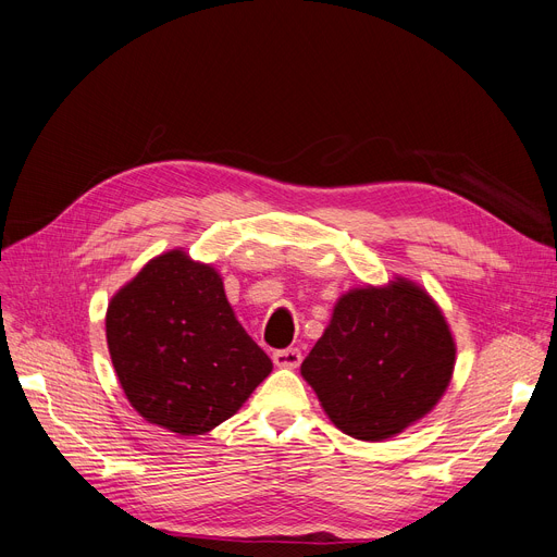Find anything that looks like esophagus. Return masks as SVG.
<instances>
[{
  "label": "esophagus",
  "mask_w": 557,
  "mask_h": 557,
  "mask_svg": "<svg viewBox=\"0 0 557 557\" xmlns=\"http://www.w3.org/2000/svg\"><path fill=\"white\" fill-rule=\"evenodd\" d=\"M274 364L283 369H297L301 364V351L299 349H281L274 354Z\"/></svg>",
  "instance_id": "1"
}]
</instances>
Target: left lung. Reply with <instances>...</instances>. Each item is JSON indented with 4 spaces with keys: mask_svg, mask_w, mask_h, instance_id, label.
Returning <instances> with one entry per match:
<instances>
[{
    "mask_svg": "<svg viewBox=\"0 0 557 557\" xmlns=\"http://www.w3.org/2000/svg\"><path fill=\"white\" fill-rule=\"evenodd\" d=\"M456 369V339L426 287L394 276L344 293L301 362L335 426L362 442H385L426 417Z\"/></svg>",
    "mask_w": 557,
    "mask_h": 557,
    "instance_id": "obj_1",
    "label": "left lung"
}]
</instances>
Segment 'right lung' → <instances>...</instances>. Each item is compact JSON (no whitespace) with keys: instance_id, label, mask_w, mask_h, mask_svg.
I'll list each match as a JSON object with an SVG mask.
<instances>
[{"instance_id":"right-lung-1","label":"right lung","mask_w":557,"mask_h":557,"mask_svg":"<svg viewBox=\"0 0 557 557\" xmlns=\"http://www.w3.org/2000/svg\"><path fill=\"white\" fill-rule=\"evenodd\" d=\"M106 342L128 404L181 437L233 417L274 367L237 322L222 274L183 249L151 258L117 289Z\"/></svg>"}]
</instances>
